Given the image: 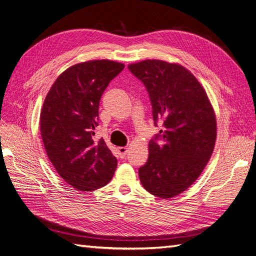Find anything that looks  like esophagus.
<instances>
[{
    "instance_id": "1",
    "label": "esophagus",
    "mask_w": 256,
    "mask_h": 256,
    "mask_svg": "<svg viewBox=\"0 0 256 256\" xmlns=\"http://www.w3.org/2000/svg\"><path fill=\"white\" fill-rule=\"evenodd\" d=\"M118 154H119V156L121 159L126 158V156L128 154V147H118Z\"/></svg>"
}]
</instances>
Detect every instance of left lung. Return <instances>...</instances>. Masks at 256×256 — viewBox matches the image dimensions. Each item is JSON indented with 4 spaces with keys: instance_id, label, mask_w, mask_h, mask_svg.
I'll return each mask as SVG.
<instances>
[{
    "instance_id": "left-lung-1",
    "label": "left lung",
    "mask_w": 256,
    "mask_h": 256,
    "mask_svg": "<svg viewBox=\"0 0 256 256\" xmlns=\"http://www.w3.org/2000/svg\"><path fill=\"white\" fill-rule=\"evenodd\" d=\"M149 94L152 118L162 130L149 142V158L138 170L142 185L162 199L185 192L211 158L216 119L204 88L178 64L148 60L128 64Z\"/></svg>"
}]
</instances>
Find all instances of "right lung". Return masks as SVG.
Returning a JSON list of instances; mask_svg holds the SVG:
<instances>
[{
    "label": "right lung",
    "instance_id": "1",
    "mask_svg": "<svg viewBox=\"0 0 256 256\" xmlns=\"http://www.w3.org/2000/svg\"><path fill=\"white\" fill-rule=\"evenodd\" d=\"M123 69V64L107 60L76 64L56 78L45 97L40 116L45 152L60 178L78 190H95L114 174L116 156L93 136L104 90Z\"/></svg>",
    "mask_w": 256,
    "mask_h": 256
}]
</instances>
